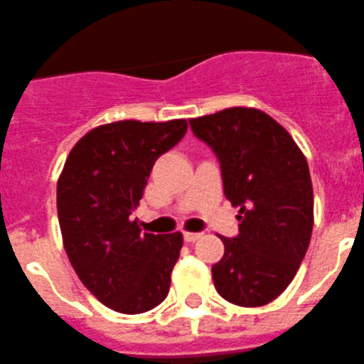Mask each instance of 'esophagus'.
Returning a JSON list of instances; mask_svg holds the SVG:
<instances>
[{"mask_svg": "<svg viewBox=\"0 0 364 364\" xmlns=\"http://www.w3.org/2000/svg\"><path fill=\"white\" fill-rule=\"evenodd\" d=\"M203 237V233H196V232H185L183 233V239L186 240V242H196V240H199Z\"/></svg>", "mask_w": 364, "mask_h": 364, "instance_id": "obj_1", "label": "esophagus"}]
</instances>
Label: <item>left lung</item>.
I'll list each match as a JSON object with an SVG mask.
<instances>
[{
  "label": "left lung",
  "instance_id": "obj_1",
  "mask_svg": "<svg viewBox=\"0 0 364 364\" xmlns=\"http://www.w3.org/2000/svg\"><path fill=\"white\" fill-rule=\"evenodd\" d=\"M190 127L217 156L224 196L240 208L239 235L220 237L224 255L212 266L217 293L240 307L269 304L291 284L311 242L307 159L289 132L253 107L192 118Z\"/></svg>",
  "mask_w": 364,
  "mask_h": 364
}]
</instances>
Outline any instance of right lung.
I'll return each mask as SVG.
<instances>
[{"label":"right lung","mask_w":364,"mask_h":364,"mask_svg":"<svg viewBox=\"0 0 364 364\" xmlns=\"http://www.w3.org/2000/svg\"><path fill=\"white\" fill-rule=\"evenodd\" d=\"M186 120L100 125L71 149L57 183L64 250L98 301L124 314L161 304L171 289L183 235L141 233L140 205L156 159L181 141Z\"/></svg>","instance_id":"obj_1"}]
</instances>
